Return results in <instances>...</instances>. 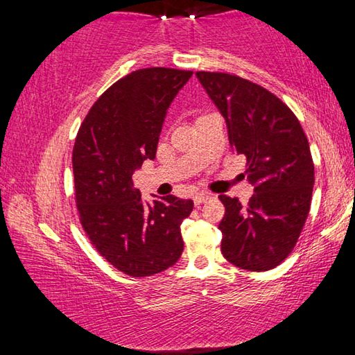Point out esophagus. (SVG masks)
<instances>
[{
    "instance_id": "obj_1",
    "label": "esophagus",
    "mask_w": 355,
    "mask_h": 355,
    "mask_svg": "<svg viewBox=\"0 0 355 355\" xmlns=\"http://www.w3.org/2000/svg\"><path fill=\"white\" fill-rule=\"evenodd\" d=\"M208 199H211V194H208V192H197L194 196V203L200 205V203H205Z\"/></svg>"
}]
</instances>
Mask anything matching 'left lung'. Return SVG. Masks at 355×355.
<instances>
[{
    "mask_svg": "<svg viewBox=\"0 0 355 355\" xmlns=\"http://www.w3.org/2000/svg\"><path fill=\"white\" fill-rule=\"evenodd\" d=\"M228 128L232 147L244 155L243 173L255 194L243 207L219 196L222 255L248 271H269L296 245L310 211L315 166L297 117L279 97L241 76L196 71Z\"/></svg>",
    "mask_w": 355,
    "mask_h": 355,
    "instance_id": "obj_1",
    "label": "left lung"
}]
</instances>
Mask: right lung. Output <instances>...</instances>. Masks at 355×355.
Returning a JSON list of instances; mask_svg holds the SVG:
<instances>
[{
	"label": "right lung",
	"instance_id": "1",
	"mask_svg": "<svg viewBox=\"0 0 355 355\" xmlns=\"http://www.w3.org/2000/svg\"><path fill=\"white\" fill-rule=\"evenodd\" d=\"M192 71L150 67L131 71L100 95L78 130L75 200L89 241L131 277L166 271L182 257L183 219L194 202L175 196L144 203L133 173L155 159L167 107Z\"/></svg>",
	"mask_w": 355,
	"mask_h": 355
}]
</instances>
